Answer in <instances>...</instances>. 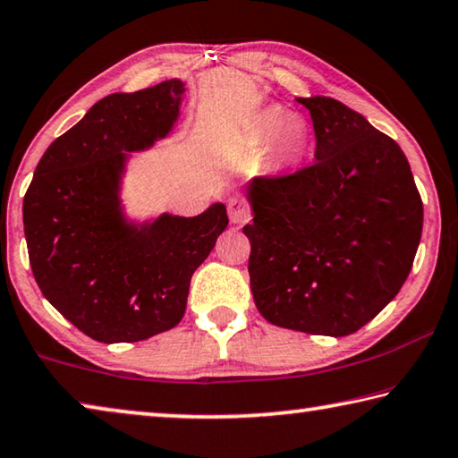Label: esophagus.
Returning <instances> with one entry per match:
<instances>
[{"instance_id":"obj_1","label":"esophagus","mask_w":458,"mask_h":458,"mask_svg":"<svg viewBox=\"0 0 458 458\" xmlns=\"http://www.w3.org/2000/svg\"><path fill=\"white\" fill-rule=\"evenodd\" d=\"M228 216L232 224H244L248 218H250V210H248V206L242 199L232 198L228 201Z\"/></svg>"}]
</instances>
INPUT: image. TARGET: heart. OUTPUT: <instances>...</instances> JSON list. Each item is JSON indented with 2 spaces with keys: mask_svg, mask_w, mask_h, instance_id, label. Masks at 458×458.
Masks as SVG:
<instances>
[{
  "mask_svg": "<svg viewBox=\"0 0 458 458\" xmlns=\"http://www.w3.org/2000/svg\"><path fill=\"white\" fill-rule=\"evenodd\" d=\"M240 141L248 153L262 155L273 172L286 174L303 165L313 147V129L301 114L267 105L246 121Z\"/></svg>",
  "mask_w": 458,
  "mask_h": 458,
  "instance_id": "obj_1",
  "label": "heart"
}]
</instances>
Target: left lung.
Returning <instances> with one entry per match:
<instances>
[{"label":"left lung","mask_w":458,"mask_h":458,"mask_svg":"<svg viewBox=\"0 0 458 458\" xmlns=\"http://www.w3.org/2000/svg\"><path fill=\"white\" fill-rule=\"evenodd\" d=\"M315 164L246 188L254 303L278 327L344 337L396 297L422 236V199L400 145L329 97L297 98Z\"/></svg>","instance_id":"left-lung-1"}]
</instances>
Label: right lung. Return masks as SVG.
<instances>
[{"instance_id":"obj_1","label":"right lung","mask_w":458,"mask_h":458,"mask_svg":"<svg viewBox=\"0 0 458 458\" xmlns=\"http://www.w3.org/2000/svg\"><path fill=\"white\" fill-rule=\"evenodd\" d=\"M185 84L114 92L60 135L24 196L38 286L74 327L103 344H133L182 321L193 270L228 226L216 201L199 216L129 218L121 199L131 153L172 133Z\"/></svg>"}]
</instances>
